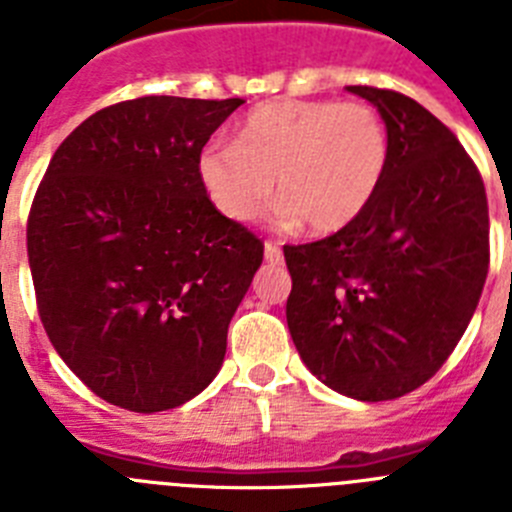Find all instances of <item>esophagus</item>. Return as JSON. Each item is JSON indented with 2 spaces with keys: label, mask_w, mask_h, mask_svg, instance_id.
Listing matches in <instances>:
<instances>
[{
  "label": "esophagus",
  "mask_w": 512,
  "mask_h": 512,
  "mask_svg": "<svg viewBox=\"0 0 512 512\" xmlns=\"http://www.w3.org/2000/svg\"><path fill=\"white\" fill-rule=\"evenodd\" d=\"M264 256H266V261H269V264H282V261H284L282 246H279V243H274V241L264 243Z\"/></svg>",
  "instance_id": "34e87169"
}]
</instances>
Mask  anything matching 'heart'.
I'll return each mask as SVG.
<instances>
[{
  "label": "heart",
  "instance_id": "b5f03b06",
  "mask_svg": "<svg viewBox=\"0 0 512 512\" xmlns=\"http://www.w3.org/2000/svg\"><path fill=\"white\" fill-rule=\"evenodd\" d=\"M390 166V135L366 102L271 99L243 117L235 143H207L197 176L233 223H253L277 192L287 220L338 233L372 205Z\"/></svg>",
  "mask_w": 512,
  "mask_h": 512
}]
</instances>
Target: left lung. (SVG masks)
<instances>
[{
	"label": "left lung",
	"instance_id": "8db88e82",
	"mask_svg": "<svg viewBox=\"0 0 512 512\" xmlns=\"http://www.w3.org/2000/svg\"><path fill=\"white\" fill-rule=\"evenodd\" d=\"M390 135L372 205L338 233L284 246L287 325L312 374L364 402L418 390L464 336L490 269L482 174L423 104L395 89L348 87Z\"/></svg>",
	"mask_w": 512,
	"mask_h": 512
}]
</instances>
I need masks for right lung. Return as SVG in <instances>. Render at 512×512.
<instances>
[{"instance_id": "add662e5", "label": "right lung", "mask_w": 512, "mask_h": 512, "mask_svg": "<svg viewBox=\"0 0 512 512\" xmlns=\"http://www.w3.org/2000/svg\"><path fill=\"white\" fill-rule=\"evenodd\" d=\"M243 99H125L53 153L27 217L40 323L71 372L117 408L200 395L264 241L217 210L197 156Z\"/></svg>"}]
</instances>
